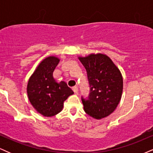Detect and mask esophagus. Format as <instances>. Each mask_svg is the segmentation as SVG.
Instances as JSON below:
<instances>
[{
    "label": "esophagus",
    "instance_id": "obj_1",
    "mask_svg": "<svg viewBox=\"0 0 153 153\" xmlns=\"http://www.w3.org/2000/svg\"><path fill=\"white\" fill-rule=\"evenodd\" d=\"M73 91H74V93L75 94H77V93H78V87L77 86H74V87H73Z\"/></svg>",
    "mask_w": 153,
    "mask_h": 153
}]
</instances>
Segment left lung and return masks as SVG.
Masks as SVG:
<instances>
[{
    "label": "left lung",
    "instance_id": "left-lung-1",
    "mask_svg": "<svg viewBox=\"0 0 153 153\" xmlns=\"http://www.w3.org/2000/svg\"><path fill=\"white\" fill-rule=\"evenodd\" d=\"M78 59L86 70L91 87L88 100L82 99L84 111L94 119L105 118L120 102L123 91L121 71L105 54L91 53Z\"/></svg>",
    "mask_w": 153,
    "mask_h": 153
}]
</instances>
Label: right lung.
I'll list each match as a JSON object with an SVG mask.
<instances>
[{"label":"right lung","instance_id":"obj_1","mask_svg":"<svg viewBox=\"0 0 153 153\" xmlns=\"http://www.w3.org/2000/svg\"><path fill=\"white\" fill-rule=\"evenodd\" d=\"M56 56L42 61L31 75L26 87L31 104L39 114L51 117L63 109L64 101L74 94L65 81L57 82L53 72L59 62Z\"/></svg>","mask_w":153,"mask_h":153}]
</instances>
